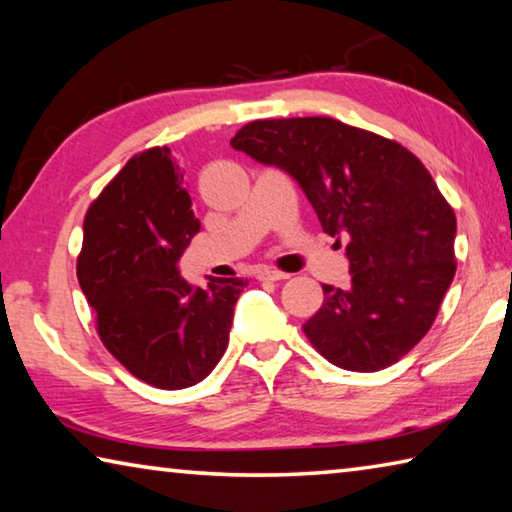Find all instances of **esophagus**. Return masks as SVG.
Returning <instances> with one entry per match:
<instances>
[{
  "label": "esophagus",
  "instance_id": "34e87169",
  "mask_svg": "<svg viewBox=\"0 0 512 512\" xmlns=\"http://www.w3.org/2000/svg\"><path fill=\"white\" fill-rule=\"evenodd\" d=\"M255 277L262 282H277V280H287L289 275L282 271H275V268H271V266H262V268H257Z\"/></svg>",
  "mask_w": 512,
  "mask_h": 512
}]
</instances>
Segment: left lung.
<instances>
[{
    "label": "left lung",
    "instance_id": "left-lung-1",
    "mask_svg": "<svg viewBox=\"0 0 512 512\" xmlns=\"http://www.w3.org/2000/svg\"><path fill=\"white\" fill-rule=\"evenodd\" d=\"M232 149L298 180L329 237H345L350 289L323 284L302 332L343 370L377 372L429 332L456 273V214L402 144L332 117L250 121Z\"/></svg>",
    "mask_w": 512,
    "mask_h": 512
}]
</instances>
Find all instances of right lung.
I'll return each mask as SVG.
<instances>
[{
  "mask_svg": "<svg viewBox=\"0 0 512 512\" xmlns=\"http://www.w3.org/2000/svg\"><path fill=\"white\" fill-rule=\"evenodd\" d=\"M201 230L167 146L133 155L90 205L76 275L106 350L133 377L164 391L203 381L230 339L248 280L194 287L178 259Z\"/></svg>",
  "mask_w": 512,
  "mask_h": 512,
  "instance_id": "obj_1",
  "label": "right lung"
}]
</instances>
